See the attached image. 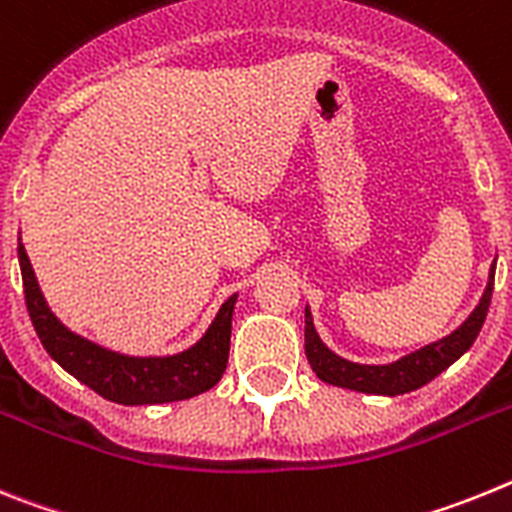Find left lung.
Masks as SVG:
<instances>
[{"label": "left lung", "mask_w": 512, "mask_h": 512, "mask_svg": "<svg viewBox=\"0 0 512 512\" xmlns=\"http://www.w3.org/2000/svg\"><path fill=\"white\" fill-rule=\"evenodd\" d=\"M492 288H495V262L490 268V281L484 288L482 299H479L477 309L471 311L466 322L459 330H453L443 340L430 342L425 348L415 350V353L404 355L394 363H384V366H366V363H353L332 353L322 342V337L314 330V319L306 306V327H304V350L309 358L311 371L317 373L324 384L342 386V389L363 391V394H384V397H397V394H407L428 381H433L438 373L446 371L451 363H456L466 350L474 345L479 330H482L484 317L490 311Z\"/></svg>", "instance_id": "obj_1"}]
</instances>
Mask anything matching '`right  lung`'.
<instances>
[{
	"mask_svg": "<svg viewBox=\"0 0 512 512\" xmlns=\"http://www.w3.org/2000/svg\"><path fill=\"white\" fill-rule=\"evenodd\" d=\"M20 257L22 288L28 304L30 322L41 337L43 348L74 379L90 386L100 397L118 404H164L198 397L219 384L229 361L231 314L237 304V293L221 304L219 314L201 340L188 350L175 355H123L102 348L97 342L71 332L59 322L51 306L43 299V291L35 281L28 252L17 244Z\"/></svg>",
	"mask_w": 512,
	"mask_h": 512,
	"instance_id": "obj_1",
	"label": "right lung"
}]
</instances>
